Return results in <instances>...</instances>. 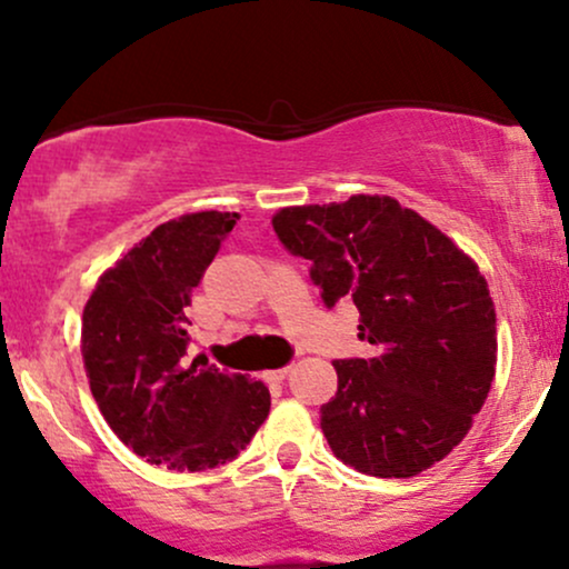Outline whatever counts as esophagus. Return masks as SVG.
I'll list each match as a JSON object with an SVG mask.
<instances>
[{"mask_svg": "<svg viewBox=\"0 0 569 569\" xmlns=\"http://www.w3.org/2000/svg\"><path fill=\"white\" fill-rule=\"evenodd\" d=\"M289 371H291V367H283V369H276V371H264V380L280 382V380H286V377H289Z\"/></svg>", "mask_w": 569, "mask_h": 569, "instance_id": "obj_1", "label": "esophagus"}]
</instances>
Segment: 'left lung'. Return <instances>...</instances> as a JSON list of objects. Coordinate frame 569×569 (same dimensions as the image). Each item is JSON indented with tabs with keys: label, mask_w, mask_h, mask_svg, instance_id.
Returning a JSON list of instances; mask_svg holds the SVG:
<instances>
[{
	"label": "left lung",
	"mask_w": 569,
	"mask_h": 569,
	"mask_svg": "<svg viewBox=\"0 0 569 569\" xmlns=\"http://www.w3.org/2000/svg\"><path fill=\"white\" fill-rule=\"evenodd\" d=\"M278 238L312 262L323 302L350 297L371 358L337 361L321 430L345 466L411 479L443 460L485 407L498 363L495 305L479 264L388 194L289 206Z\"/></svg>",
	"instance_id": "left-lung-1"
}]
</instances>
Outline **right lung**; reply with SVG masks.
<instances>
[{
    "instance_id": "1",
    "label": "right lung",
    "mask_w": 569,
    "mask_h": 569,
    "mask_svg": "<svg viewBox=\"0 0 569 569\" xmlns=\"http://www.w3.org/2000/svg\"><path fill=\"white\" fill-rule=\"evenodd\" d=\"M238 219L198 211L154 227L101 272L82 310V361L103 420L171 471L234 460L270 411L264 382L184 363L189 293Z\"/></svg>"
}]
</instances>
